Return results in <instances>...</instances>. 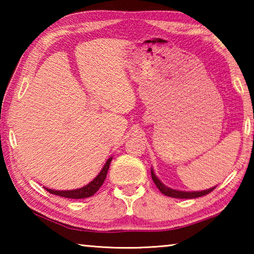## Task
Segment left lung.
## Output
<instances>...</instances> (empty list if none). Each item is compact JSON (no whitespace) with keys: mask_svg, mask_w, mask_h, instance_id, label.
Masks as SVG:
<instances>
[{"mask_svg":"<svg viewBox=\"0 0 254 254\" xmlns=\"http://www.w3.org/2000/svg\"><path fill=\"white\" fill-rule=\"evenodd\" d=\"M151 177H152L153 183L156 184V186L159 190H160L165 196L173 197V198H185V199L186 198H189V199L197 198V197L207 195L208 192L213 191L214 189L216 188V186H214L212 188L204 189V190H198V191H185V190H178V189H173L168 186H166L163 183H161V180L157 177L152 168H151Z\"/></svg>","mask_w":254,"mask_h":254,"instance_id":"obj_1","label":"left lung"}]
</instances>
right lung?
<instances>
[{"label":"right lung","mask_w":254,"mask_h":254,"mask_svg":"<svg viewBox=\"0 0 254 254\" xmlns=\"http://www.w3.org/2000/svg\"><path fill=\"white\" fill-rule=\"evenodd\" d=\"M113 157H110L107 159L105 165L103 166L102 170L100 171L95 178H94L91 183L86 185V186H83L80 188L77 189H71V190H56V189H50L45 187L47 191H49L50 194L57 195L60 197H65V198H72V199H80V198H87V197L93 196L95 192L100 189V187L104 183V180L106 178L107 171H109L111 161Z\"/></svg>","instance_id":"right-lung-1"}]
</instances>
